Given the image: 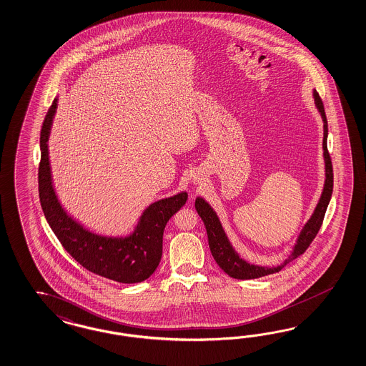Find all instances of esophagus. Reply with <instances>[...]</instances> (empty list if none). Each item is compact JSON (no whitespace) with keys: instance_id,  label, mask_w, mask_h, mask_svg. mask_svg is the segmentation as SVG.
I'll return each instance as SVG.
<instances>
[{"instance_id":"1","label":"esophagus","mask_w":366,"mask_h":366,"mask_svg":"<svg viewBox=\"0 0 366 366\" xmlns=\"http://www.w3.org/2000/svg\"><path fill=\"white\" fill-rule=\"evenodd\" d=\"M194 179V182H197V181H199V179H197V178H193Z\"/></svg>"}]
</instances>
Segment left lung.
<instances>
[{
  "mask_svg": "<svg viewBox=\"0 0 366 366\" xmlns=\"http://www.w3.org/2000/svg\"><path fill=\"white\" fill-rule=\"evenodd\" d=\"M313 97H315L317 109L324 121L322 149H324V161H325V184H324L321 197H320V201L317 204L313 214L307 219V224L300 232V236L297 238V242L293 247L292 253L281 265L273 267H259V265L249 264L245 259L239 257V254L234 250V247H232L216 212L204 198H196V210H197L198 216L204 221V225L207 229L209 247H210L212 256L216 259L218 267H221L227 276L237 278V280H252V278H259V277L280 272L282 267L287 265L289 262H292L293 259H296L298 256H301L307 250L309 245L312 244V241L316 237L320 227L322 225L326 209H327L329 201H330L332 193H333V167H332V159L329 156L327 144H326V141H327V119H326L324 104L316 90H313Z\"/></svg>",
  "mask_w": 366,
  "mask_h": 366,
  "instance_id": "left-lung-1",
  "label": "left lung"
}]
</instances>
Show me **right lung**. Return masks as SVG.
<instances>
[{
  "mask_svg": "<svg viewBox=\"0 0 366 366\" xmlns=\"http://www.w3.org/2000/svg\"><path fill=\"white\" fill-rule=\"evenodd\" d=\"M56 108L57 99L46 113L40 136L39 193L49 227L70 256L92 273L122 284L147 280L161 261L162 236L169 218L185 205L188 193L181 192L150 204L141 214L133 233L127 237L101 236L85 229L61 207L53 188L48 139Z\"/></svg>",
  "mask_w": 366,
  "mask_h": 366,
  "instance_id": "right-lung-1",
  "label": "right lung"
}]
</instances>
